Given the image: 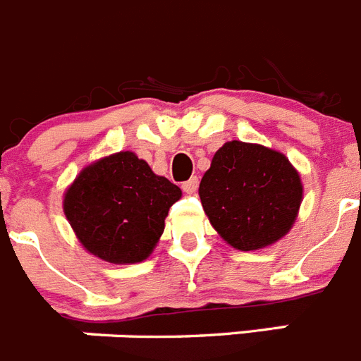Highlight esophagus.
Segmentation results:
<instances>
[{
  "label": "esophagus",
  "mask_w": 361,
  "mask_h": 361,
  "mask_svg": "<svg viewBox=\"0 0 361 361\" xmlns=\"http://www.w3.org/2000/svg\"><path fill=\"white\" fill-rule=\"evenodd\" d=\"M198 188V178L197 177H191L190 180H186V183H183V190L186 191V193H195Z\"/></svg>",
  "instance_id": "34e87169"
}]
</instances>
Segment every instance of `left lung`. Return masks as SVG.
<instances>
[{
  "instance_id": "1",
  "label": "left lung",
  "mask_w": 361,
  "mask_h": 361,
  "mask_svg": "<svg viewBox=\"0 0 361 361\" xmlns=\"http://www.w3.org/2000/svg\"><path fill=\"white\" fill-rule=\"evenodd\" d=\"M198 195L216 233L247 252L272 245L292 229L302 183L281 152L229 141L214 154Z\"/></svg>"
}]
</instances>
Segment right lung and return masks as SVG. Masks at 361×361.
<instances>
[{
  "label": "right lung",
  "mask_w": 361,
  "mask_h": 361,
  "mask_svg": "<svg viewBox=\"0 0 361 361\" xmlns=\"http://www.w3.org/2000/svg\"><path fill=\"white\" fill-rule=\"evenodd\" d=\"M180 197V188L134 152H118L78 173L64 193V213L87 252L130 264L150 256Z\"/></svg>",
  "instance_id": "add662e5"
}]
</instances>
